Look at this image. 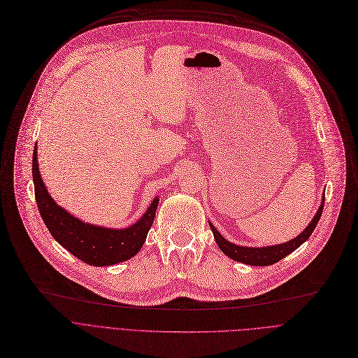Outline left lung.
Masks as SVG:
<instances>
[{
    "label": "left lung",
    "mask_w": 358,
    "mask_h": 358,
    "mask_svg": "<svg viewBox=\"0 0 358 358\" xmlns=\"http://www.w3.org/2000/svg\"><path fill=\"white\" fill-rule=\"evenodd\" d=\"M325 199V198H323ZM323 203L319 207L316 215L313 217V220L310 221V224L304 229V231H301V234H299L294 239H292L290 242H285L282 245H277V246H268V248H243V246H237L233 245L230 242H227L223 236H221L217 229L210 224L213 233H214V239L218 245V248L223 250L227 257H230L234 261H239L248 265H255V266H265V265H272L278 262L280 259L285 258L288 253H292L293 250H296L301 243H304L306 241L309 239V236L312 234V231L315 230L317 221L322 215L323 211Z\"/></svg>",
    "instance_id": "1"
}]
</instances>
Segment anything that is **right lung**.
<instances>
[{"instance_id": "1", "label": "right lung", "mask_w": 358, "mask_h": 358, "mask_svg": "<svg viewBox=\"0 0 358 358\" xmlns=\"http://www.w3.org/2000/svg\"><path fill=\"white\" fill-rule=\"evenodd\" d=\"M38 151L33 150L31 173L35 183V198L41 217L54 239L74 257L93 266H108L119 264L137 255L152 226L159 199L152 201L145 214L128 229L112 230L83 223L78 218L58 207L50 198L41 178L38 166Z\"/></svg>"}]
</instances>
